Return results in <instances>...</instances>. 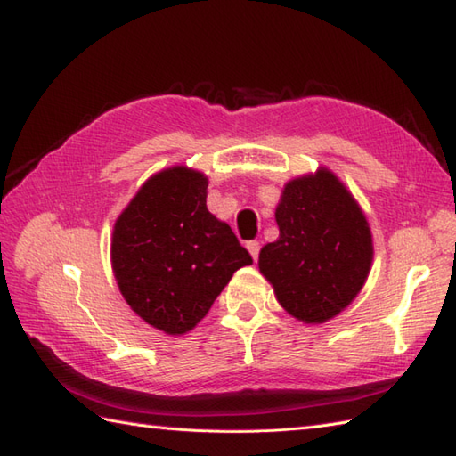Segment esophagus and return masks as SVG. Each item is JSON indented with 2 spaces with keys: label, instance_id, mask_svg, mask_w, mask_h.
Here are the masks:
<instances>
[{
  "label": "esophagus",
  "instance_id": "34e87169",
  "mask_svg": "<svg viewBox=\"0 0 456 456\" xmlns=\"http://www.w3.org/2000/svg\"><path fill=\"white\" fill-rule=\"evenodd\" d=\"M247 250L250 253V256H253V260L258 258V250H260V243L258 240H248L247 243Z\"/></svg>",
  "mask_w": 456,
  "mask_h": 456
}]
</instances>
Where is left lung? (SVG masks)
<instances>
[{"label": "left lung", "instance_id": "left-lung-1", "mask_svg": "<svg viewBox=\"0 0 456 456\" xmlns=\"http://www.w3.org/2000/svg\"><path fill=\"white\" fill-rule=\"evenodd\" d=\"M274 216L280 235L260 248V273L289 315L325 323L366 282L374 256L370 225L353 193L325 167L289 180Z\"/></svg>", "mask_w": 456, "mask_h": 456}]
</instances>
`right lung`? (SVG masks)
Masks as SVG:
<instances>
[{
	"label": "right lung",
	"instance_id": "right-lung-1",
	"mask_svg": "<svg viewBox=\"0 0 456 456\" xmlns=\"http://www.w3.org/2000/svg\"><path fill=\"white\" fill-rule=\"evenodd\" d=\"M208 176L164 168L113 225L111 268L125 302L167 335L191 331L239 268L253 265L227 223L209 213Z\"/></svg>",
	"mask_w": 456,
	"mask_h": 456
}]
</instances>
